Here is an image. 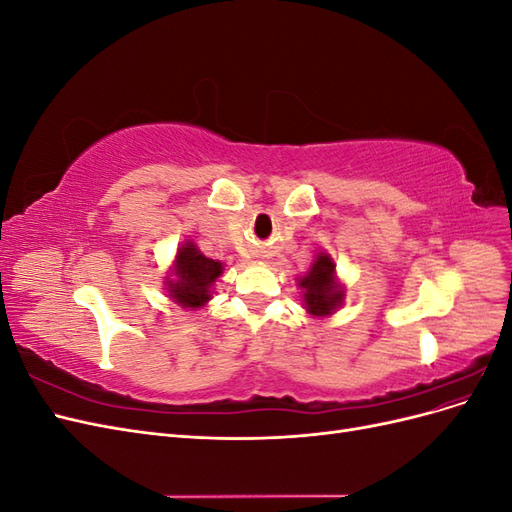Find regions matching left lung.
<instances>
[{
	"label": "left lung",
	"instance_id": "left-lung-1",
	"mask_svg": "<svg viewBox=\"0 0 512 512\" xmlns=\"http://www.w3.org/2000/svg\"><path fill=\"white\" fill-rule=\"evenodd\" d=\"M303 288L305 307L312 316H329L342 305L344 290L335 282V265L329 254H320L305 277L299 280Z\"/></svg>",
	"mask_w": 512,
	"mask_h": 512
}]
</instances>
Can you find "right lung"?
<instances>
[{"mask_svg":"<svg viewBox=\"0 0 512 512\" xmlns=\"http://www.w3.org/2000/svg\"><path fill=\"white\" fill-rule=\"evenodd\" d=\"M222 275V262L200 254L198 247L188 241L177 252L175 277L168 280V292L183 307H200L211 299V284Z\"/></svg>","mask_w":512,"mask_h":512,"instance_id":"right-lung-1","label":"right lung"}]
</instances>
